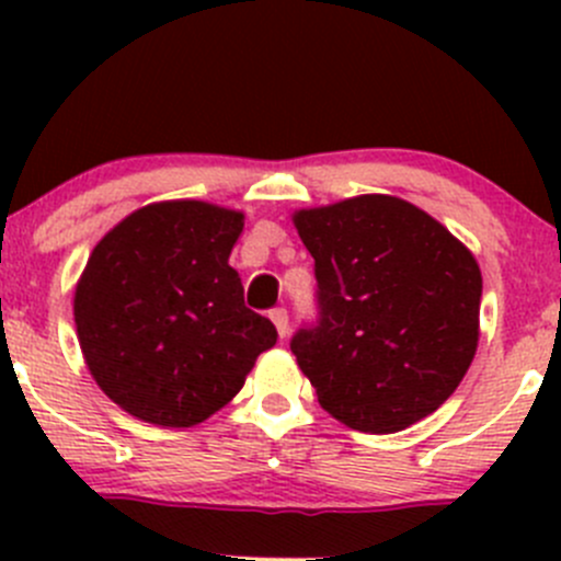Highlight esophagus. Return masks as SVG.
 <instances>
[{
	"label": "esophagus",
	"instance_id": "1",
	"mask_svg": "<svg viewBox=\"0 0 561 561\" xmlns=\"http://www.w3.org/2000/svg\"><path fill=\"white\" fill-rule=\"evenodd\" d=\"M271 322L276 325L279 339H287V333H290V317H287V309H274V312H271Z\"/></svg>",
	"mask_w": 561,
	"mask_h": 561
}]
</instances>
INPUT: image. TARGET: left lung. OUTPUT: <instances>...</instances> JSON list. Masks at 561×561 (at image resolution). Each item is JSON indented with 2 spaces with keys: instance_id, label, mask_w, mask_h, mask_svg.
I'll list each match as a JSON object with an SVG mask.
<instances>
[{
  "instance_id": "1",
  "label": "left lung",
  "mask_w": 561,
  "mask_h": 561,
  "mask_svg": "<svg viewBox=\"0 0 561 561\" xmlns=\"http://www.w3.org/2000/svg\"><path fill=\"white\" fill-rule=\"evenodd\" d=\"M293 225L314 257L320 322L290 350L322 410L366 434L401 432L439 410L478 350L474 254L393 195L301 208Z\"/></svg>"
}]
</instances>
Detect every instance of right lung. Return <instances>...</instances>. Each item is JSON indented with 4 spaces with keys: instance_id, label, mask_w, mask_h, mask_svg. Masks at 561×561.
Instances as JSON below:
<instances>
[{
    "instance_id": "1",
    "label": "right lung",
    "mask_w": 561,
    "mask_h": 561,
    "mask_svg": "<svg viewBox=\"0 0 561 561\" xmlns=\"http://www.w3.org/2000/svg\"><path fill=\"white\" fill-rule=\"evenodd\" d=\"M244 214L206 201L138 208L92 249L76 285L78 344L100 390L144 423L190 428L244 388L276 344L228 263Z\"/></svg>"
}]
</instances>
